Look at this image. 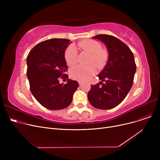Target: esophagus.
<instances>
[{
    "label": "esophagus",
    "mask_w": 160,
    "mask_h": 160,
    "mask_svg": "<svg viewBox=\"0 0 160 160\" xmlns=\"http://www.w3.org/2000/svg\"><path fill=\"white\" fill-rule=\"evenodd\" d=\"M82 81H78V83H79V85H82Z\"/></svg>",
    "instance_id": "obj_1"
}]
</instances>
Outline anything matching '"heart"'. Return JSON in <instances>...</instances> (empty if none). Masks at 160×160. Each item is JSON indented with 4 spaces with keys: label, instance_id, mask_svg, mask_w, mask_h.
<instances>
[{
    "label": "heart",
    "instance_id": "b5f03b06",
    "mask_svg": "<svg viewBox=\"0 0 160 160\" xmlns=\"http://www.w3.org/2000/svg\"><path fill=\"white\" fill-rule=\"evenodd\" d=\"M78 45L83 51L90 54L88 62L89 65H78L74 67L70 71V76L74 80L87 81L96 73L97 69L95 64L99 69H103L106 66L109 54L106 49L102 48L101 43L95 39H88L80 41L78 43ZM64 56L67 65L70 67L74 65L78 61L77 48L72 45H69L65 50Z\"/></svg>",
    "mask_w": 160,
    "mask_h": 160
}]
</instances>
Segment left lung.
<instances>
[{
    "label": "left lung",
    "instance_id": "left-lung-1",
    "mask_svg": "<svg viewBox=\"0 0 160 160\" xmlns=\"http://www.w3.org/2000/svg\"><path fill=\"white\" fill-rule=\"evenodd\" d=\"M93 38L105 43L109 58L104 69L98 75L102 82L91 86L88 98L94 108L110 110L121 103L128 95L133 83L136 65L130 48L118 38L106 34Z\"/></svg>",
    "mask_w": 160,
    "mask_h": 160
}]
</instances>
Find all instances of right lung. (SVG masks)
I'll use <instances>...</instances> for the list:
<instances>
[{"label": "right lung", "instance_id": "obj_1", "mask_svg": "<svg viewBox=\"0 0 160 160\" xmlns=\"http://www.w3.org/2000/svg\"><path fill=\"white\" fill-rule=\"evenodd\" d=\"M70 40L50 39L36 45L27 56V74L30 89L38 102L48 110H58L68 107L77 81L67 79L65 84L59 78H68L65 74L68 67L65 60V50Z\"/></svg>", "mask_w": 160, "mask_h": 160}]
</instances>
